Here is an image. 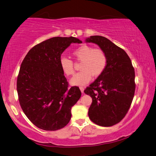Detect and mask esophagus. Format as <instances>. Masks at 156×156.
<instances>
[{
    "mask_svg": "<svg viewBox=\"0 0 156 156\" xmlns=\"http://www.w3.org/2000/svg\"><path fill=\"white\" fill-rule=\"evenodd\" d=\"M80 91H81V92H82V93L83 94V93H84V87H80Z\"/></svg>",
    "mask_w": 156,
    "mask_h": 156,
    "instance_id": "1",
    "label": "esophagus"
}]
</instances>
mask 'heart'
<instances>
[{
  "label": "heart",
  "mask_w": 156,
  "mask_h": 156,
  "mask_svg": "<svg viewBox=\"0 0 156 156\" xmlns=\"http://www.w3.org/2000/svg\"><path fill=\"white\" fill-rule=\"evenodd\" d=\"M73 55L82 61L80 72L74 75L71 79V85L83 86L94 77L99 76L107 65V57L104 51L100 48H94L92 46L83 45L73 51ZM62 71L66 76H71L74 73L73 62L69 58L62 57L60 60Z\"/></svg>",
  "instance_id": "heart-1"
}]
</instances>
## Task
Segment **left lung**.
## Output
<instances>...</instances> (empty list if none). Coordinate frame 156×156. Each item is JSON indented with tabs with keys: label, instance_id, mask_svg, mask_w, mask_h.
<instances>
[{
	"label": "left lung",
	"instance_id": "left-lung-1",
	"mask_svg": "<svg viewBox=\"0 0 156 156\" xmlns=\"http://www.w3.org/2000/svg\"><path fill=\"white\" fill-rule=\"evenodd\" d=\"M86 43H94L104 51L107 65L103 73L84 91L92 98L88 116L96 124L112 126L125 117L134 96L135 71L127 53L109 39L91 36Z\"/></svg>",
	"mask_w": 156,
	"mask_h": 156
}]
</instances>
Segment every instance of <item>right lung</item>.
Returning a JSON list of instances; mask_svg holds the SVG:
<instances>
[{
	"label": "right lung",
	"instance_id": "right-lung-1",
	"mask_svg": "<svg viewBox=\"0 0 156 156\" xmlns=\"http://www.w3.org/2000/svg\"><path fill=\"white\" fill-rule=\"evenodd\" d=\"M82 41L73 37H55L32 48L21 63L17 78L19 101L25 115L44 130H57L67 125L71 108L81 96L79 87H68L62 71V53L71 44Z\"/></svg>",
	"mask_w": 156,
	"mask_h": 156
}]
</instances>
